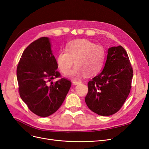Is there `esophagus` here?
<instances>
[{"label": "esophagus", "mask_w": 149, "mask_h": 149, "mask_svg": "<svg viewBox=\"0 0 149 149\" xmlns=\"http://www.w3.org/2000/svg\"><path fill=\"white\" fill-rule=\"evenodd\" d=\"M72 83L74 85H77V84H81V81H79V80H74L72 81Z\"/></svg>", "instance_id": "obj_1"}]
</instances>
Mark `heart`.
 <instances>
[{
  "label": "heart",
  "mask_w": 149,
  "mask_h": 149,
  "mask_svg": "<svg viewBox=\"0 0 149 149\" xmlns=\"http://www.w3.org/2000/svg\"><path fill=\"white\" fill-rule=\"evenodd\" d=\"M104 59L103 46L85 39L69 42L66 50H61L57 56V64L62 73H68L74 64L77 65L68 75L75 79L85 74L93 75L102 68Z\"/></svg>",
  "instance_id": "obj_1"
}]
</instances>
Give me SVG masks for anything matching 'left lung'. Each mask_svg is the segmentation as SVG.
<instances>
[{"mask_svg": "<svg viewBox=\"0 0 149 149\" xmlns=\"http://www.w3.org/2000/svg\"><path fill=\"white\" fill-rule=\"evenodd\" d=\"M132 77L126 50L121 46L110 47L103 70L88 83L85 101L88 108L100 116L117 113L130 93Z\"/></svg>", "mask_w": 149, "mask_h": 149, "instance_id": "left-lung-1", "label": "left lung"}]
</instances>
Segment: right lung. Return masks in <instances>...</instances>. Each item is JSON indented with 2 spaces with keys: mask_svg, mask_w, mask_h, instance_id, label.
I'll list each match as a JSON object with an SVG mask.
<instances>
[{
  "mask_svg": "<svg viewBox=\"0 0 149 149\" xmlns=\"http://www.w3.org/2000/svg\"><path fill=\"white\" fill-rule=\"evenodd\" d=\"M51 49L49 40L40 38L24 50L17 68L18 92L31 112L49 116L62 105L71 86L70 80L61 78Z\"/></svg>",
  "mask_w": 149,
  "mask_h": 149,
  "instance_id": "1",
  "label": "right lung"
}]
</instances>
